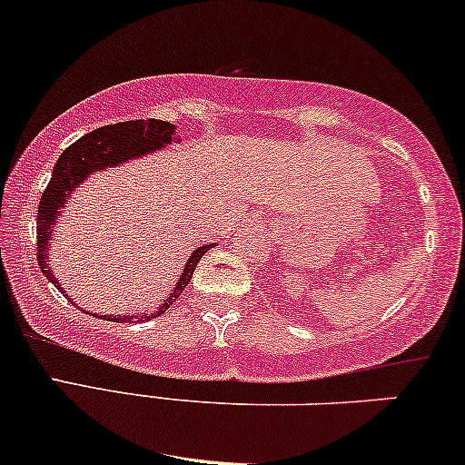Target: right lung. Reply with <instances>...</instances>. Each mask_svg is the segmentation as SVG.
<instances>
[{"mask_svg": "<svg viewBox=\"0 0 465 465\" xmlns=\"http://www.w3.org/2000/svg\"><path fill=\"white\" fill-rule=\"evenodd\" d=\"M173 143H181L177 136V125L160 122V119H136V122L113 124L89 132V134L78 138L74 144H70V147L59 155L57 164L53 168V177L48 181L38 207V264L46 280L53 282V286H55L64 297H68V291L59 284L55 273L48 267L46 252L53 241V228H55L64 209L68 207L72 192L81 188L83 181H85L89 174L102 173L106 171V168H117L125 164V162L160 152V149H164ZM211 247H213V243L201 245L192 252L188 262H185L183 267V273L179 275L177 284H174L171 294H168L153 312L132 313V316H113V313H108V316L100 318L108 322H147L152 321V318H158L160 313H164L168 307L181 297V292L185 291L192 275H194L198 261L207 254Z\"/></svg>", "mask_w": 465, "mask_h": 465, "instance_id": "1", "label": "right lung"}]
</instances>
